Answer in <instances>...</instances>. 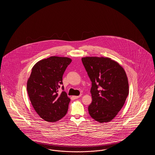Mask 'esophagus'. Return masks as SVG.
<instances>
[{
    "label": "esophagus",
    "instance_id": "1",
    "mask_svg": "<svg viewBox=\"0 0 155 155\" xmlns=\"http://www.w3.org/2000/svg\"><path fill=\"white\" fill-rule=\"evenodd\" d=\"M81 96V95H79V96H73V97H74V99H78V98L80 97Z\"/></svg>",
    "mask_w": 155,
    "mask_h": 155
}]
</instances>
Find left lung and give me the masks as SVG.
<instances>
[{"instance_id": "1", "label": "left lung", "mask_w": 155, "mask_h": 155, "mask_svg": "<svg viewBox=\"0 0 155 155\" xmlns=\"http://www.w3.org/2000/svg\"><path fill=\"white\" fill-rule=\"evenodd\" d=\"M82 62L92 82L89 114L101 123L110 121L124 106L129 93L125 70L109 58L85 57Z\"/></svg>"}]
</instances>
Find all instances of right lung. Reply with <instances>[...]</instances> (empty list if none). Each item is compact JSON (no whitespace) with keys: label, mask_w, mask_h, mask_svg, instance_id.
Masks as SVG:
<instances>
[{"label":"right lung","mask_w":155,"mask_h":155,"mask_svg":"<svg viewBox=\"0 0 155 155\" xmlns=\"http://www.w3.org/2000/svg\"><path fill=\"white\" fill-rule=\"evenodd\" d=\"M71 61L66 57L51 56L38 61L32 68L27 85L28 94L34 110L46 121L56 122L66 114L70 99L66 92L60 95L58 92Z\"/></svg>","instance_id":"1"}]
</instances>
